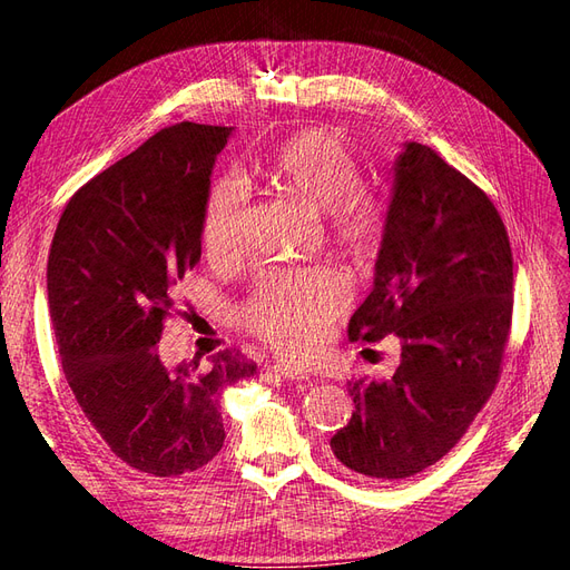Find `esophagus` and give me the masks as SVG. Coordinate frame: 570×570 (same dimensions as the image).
<instances>
[{
  "label": "esophagus",
  "mask_w": 570,
  "mask_h": 570,
  "mask_svg": "<svg viewBox=\"0 0 570 570\" xmlns=\"http://www.w3.org/2000/svg\"><path fill=\"white\" fill-rule=\"evenodd\" d=\"M273 373H278L281 377H285V381H297V383L306 381L304 373H299V371H295V368H289V366H283V364H275V366H273Z\"/></svg>",
  "instance_id": "esophagus-1"
}]
</instances>
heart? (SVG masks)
<instances>
[{"instance_id": "1", "label": "heart", "mask_w": 570, "mask_h": 570, "mask_svg": "<svg viewBox=\"0 0 570 570\" xmlns=\"http://www.w3.org/2000/svg\"><path fill=\"white\" fill-rule=\"evenodd\" d=\"M262 174L287 195L327 214V237L342 249L366 252L383 228L381 206L358 193V166L331 130L312 128L273 147ZM247 187L218 178L204 202L202 243L214 262L230 264L245 252ZM347 304V283L325 268H275L256 281L243 323L268 347L292 361H312L331 321Z\"/></svg>"}]
</instances>
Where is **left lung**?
I'll return each mask as SVG.
<instances>
[{
	"instance_id": "left-lung-1",
	"label": "left lung",
	"mask_w": 570,
	"mask_h": 570,
	"mask_svg": "<svg viewBox=\"0 0 570 570\" xmlns=\"http://www.w3.org/2000/svg\"><path fill=\"white\" fill-rule=\"evenodd\" d=\"M513 258L494 204L435 149L404 142L352 342L400 340L387 381H350L354 413L331 438L350 471L400 480L440 461L492 394L511 325Z\"/></svg>"
}]
</instances>
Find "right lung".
Returning <instances> with one entry per match:
<instances>
[{
	"mask_svg": "<svg viewBox=\"0 0 570 570\" xmlns=\"http://www.w3.org/2000/svg\"><path fill=\"white\" fill-rule=\"evenodd\" d=\"M235 128H164L66 204L47 262L49 318L68 387L111 452L170 478L226 440L220 394L256 373L223 350L168 368L159 356L178 283L202 256V214Z\"/></svg>",
	"mask_w": 570,
	"mask_h": 570,
	"instance_id": "right-lung-1",
	"label": "right lung"
}]
</instances>
